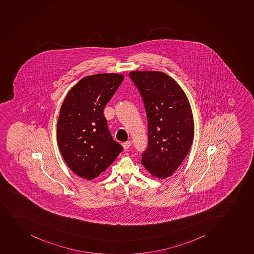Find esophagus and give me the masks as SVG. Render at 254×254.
Segmentation results:
<instances>
[{
	"instance_id": "esophagus-1",
	"label": "esophagus",
	"mask_w": 254,
	"mask_h": 254,
	"mask_svg": "<svg viewBox=\"0 0 254 254\" xmlns=\"http://www.w3.org/2000/svg\"><path fill=\"white\" fill-rule=\"evenodd\" d=\"M122 145H123L124 149H125V150H127V149H128V148H129V147L132 145V142H131L130 140L124 142L123 144H122Z\"/></svg>"
}]
</instances>
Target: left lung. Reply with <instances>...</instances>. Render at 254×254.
<instances>
[{
  "label": "left lung",
  "mask_w": 254,
  "mask_h": 254,
  "mask_svg": "<svg viewBox=\"0 0 254 254\" xmlns=\"http://www.w3.org/2000/svg\"><path fill=\"white\" fill-rule=\"evenodd\" d=\"M144 102L148 145L141 163L153 177L172 175L189 152L193 136L192 113L177 82L162 72L133 71L128 74Z\"/></svg>",
  "instance_id": "8db88e82"
}]
</instances>
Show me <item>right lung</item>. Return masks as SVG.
Here are the masks:
<instances>
[{"mask_svg": "<svg viewBox=\"0 0 254 254\" xmlns=\"http://www.w3.org/2000/svg\"><path fill=\"white\" fill-rule=\"evenodd\" d=\"M123 79L118 73L83 77L62 104L57 125L59 150L78 177L96 178L123 150L113 139L103 113Z\"/></svg>", "mask_w": 254, "mask_h": 254, "instance_id": "add662e5", "label": "right lung"}]
</instances>
